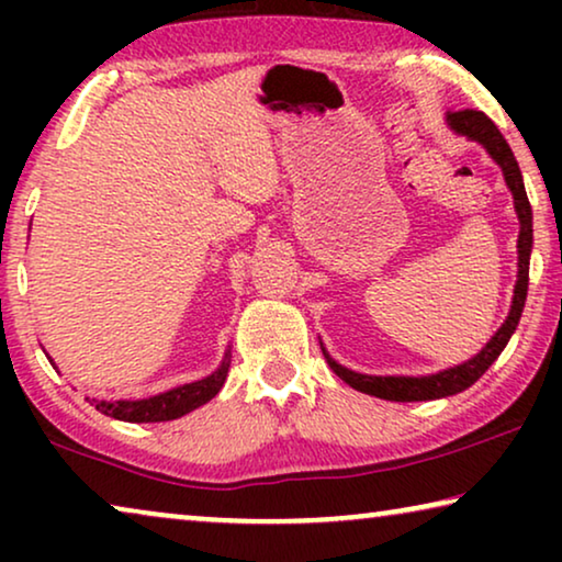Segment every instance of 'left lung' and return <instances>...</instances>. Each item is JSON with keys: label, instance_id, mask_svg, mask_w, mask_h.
<instances>
[{"label": "left lung", "instance_id": "8db88e82", "mask_svg": "<svg viewBox=\"0 0 562 562\" xmlns=\"http://www.w3.org/2000/svg\"><path fill=\"white\" fill-rule=\"evenodd\" d=\"M448 122L456 133L468 135L471 140H479L483 148L491 153V158L502 166L506 187L512 189L514 210H517V214H519L517 286H514L512 312L502 325V329L491 337V342L479 352V356L471 358L463 366L450 368V371H442L435 375H422V379H406V375H363V373H352V371H348V368L337 366L335 360L325 352L329 368H333V371L340 375L348 386H352L356 391H363V394L389 398V402H429V398L452 396V394H460V391H465L468 386H473V383L488 371V366L494 363L498 356H502V350L506 348V342H509L512 333L519 325L521 310H525L527 281H529V250H532V210H529V199H527L525 183H521V171L517 166V158H514L512 148L506 145L504 135L498 133V127L483 112H475V110L448 112Z\"/></svg>", "mask_w": 562, "mask_h": 562}]
</instances>
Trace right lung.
<instances>
[{
    "mask_svg": "<svg viewBox=\"0 0 562 562\" xmlns=\"http://www.w3.org/2000/svg\"><path fill=\"white\" fill-rule=\"evenodd\" d=\"M229 360L225 358L217 371L206 375L202 381L183 383L179 389L166 391V394L140 398V402H91L97 406V412L106 414V417L122 419V422H168L179 419L183 414L194 412L196 406H202L220 394L222 383L227 379Z\"/></svg>",
    "mask_w": 562,
    "mask_h": 562,
    "instance_id": "add662e5",
    "label": "right lung"
}]
</instances>
